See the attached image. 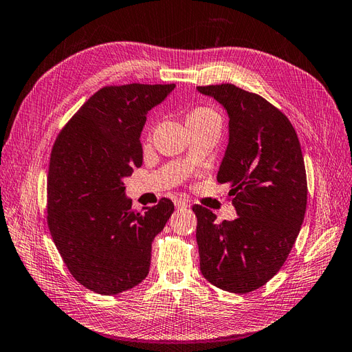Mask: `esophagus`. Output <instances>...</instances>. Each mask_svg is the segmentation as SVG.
Here are the masks:
<instances>
[{"instance_id":"esophagus-1","label":"esophagus","mask_w":352,"mask_h":352,"mask_svg":"<svg viewBox=\"0 0 352 352\" xmlns=\"http://www.w3.org/2000/svg\"><path fill=\"white\" fill-rule=\"evenodd\" d=\"M188 206H190V204L186 202V200H183V199H177L175 200V208L177 209H184V208H188Z\"/></svg>"}]
</instances>
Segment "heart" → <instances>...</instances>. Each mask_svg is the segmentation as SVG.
Instances as JSON below:
<instances>
[{"instance_id": "heart-1", "label": "heart", "mask_w": 352, "mask_h": 352, "mask_svg": "<svg viewBox=\"0 0 352 352\" xmlns=\"http://www.w3.org/2000/svg\"><path fill=\"white\" fill-rule=\"evenodd\" d=\"M204 116H218L212 109L209 107H195L188 112L187 119H193V118H204Z\"/></svg>"}]
</instances>
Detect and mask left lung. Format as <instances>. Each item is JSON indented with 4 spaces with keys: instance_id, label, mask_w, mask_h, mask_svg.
Here are the masks:
<instances>
[{
    "instance_id": "8db88e82",
    "label": "left lung",
    "mask_w": 352,
    "mask_h": 352,
    "mask_svg": "<svg viewBox=\"0 0 352 352\" xmlns=\"http://www.w3.org/2000/svg\"><path fill=\"white\" fill-rule=\"evenodd\" d=\"M228 115V144L217 179L230 187L237 218L215 224L200 205L196 240L209 283L248 294L273 278L292 249L307 209V174L295 128L277 107L233 84L197 87Z\"/></svg>"
}]
</instances>
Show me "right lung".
Instances as JSON below:
<instances>
[{
	"label": "right lung",
	"instance_id": "1",
	"mask_svg": "<svg viewBox=\"0 0 352 352\" xmlns=\"http://www.w3.org/2000/svg\"><path fill=\"white\" fill-rule=\"evenodd\" d=\"M174 88L104 87L56 138L47 179L48 228L70 274L96 294L116 295L143 282L153 240L174 212L165 197L135 212L124 186L143 164L140 135L148 110Z\"/></svg>",
	"mask_w": 352,
	"mask_h": 352
}]
</instances>
